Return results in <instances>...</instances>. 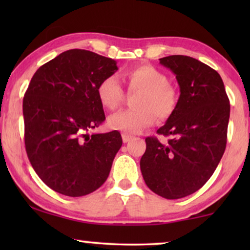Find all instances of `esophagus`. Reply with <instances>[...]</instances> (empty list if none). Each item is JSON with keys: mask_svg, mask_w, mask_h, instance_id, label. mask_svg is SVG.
I'll return each mask as SVG.
<instances>
[{"mask_svg": "<svg viewBox=\"0 0 250 250\" xmlns=\"http://www.w3.org/2000/svg\"><path fill=\"white\" fill-rule=\"evenodd\" d=\"M122 138H123V141H124V143H127L128 141H131L132 135L126 134V133H123V134H122Z\"/></svg>", "mask_w": 250, "mask_h": 250, "instance_id": "obj_1", "label": "esophagus"}]
</instances>
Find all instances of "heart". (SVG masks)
I'll list each match as a JSON object with an SVG mask.
<instances>
[{
	"label": "heart",
	"instance_id": "b5f03b06",
	"mask_svg": "<svg viewBox=\"0 0 250 250\" xmlns=\"http://www.w3.org/2000/svg\"><path fill=\"white\" fill-rule=\"evenodd\" d=\"M128 92H139L134 98L136 108L116 112L108 119L109 127L125 133H139L160 121L169 118L177 105V92L168 77L151 64H140L123 74ZM100 104L116 110L125 99V92L115 76H107L97 86Z\"/></svg>",
	"mask_w": 250,
	"mask_h": 250
}]
</instances>
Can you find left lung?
Segmentation results:
<instances>
[{
    "instance_id": "8db88e82",
    "label": "left lung",
    "mask_w": 250,
    "mask_h": 250,
    "mask_svg": "<svg viewBox=\"0 0 250 250\" xmlns=\"http://www.w3.org/2000/svg\"><path fill=\"white\" fill-rule=\"evenodd\" d=\"M159 60L175 74L181 94L157 131L168 141L148 136L140 168L150 190L180 199L199 190L216 169L227 146L230 101L220 74L201 61L187 56Z\"/></svg>"
}]
</instances>
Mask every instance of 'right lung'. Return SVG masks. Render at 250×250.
<instances>
[{
	"instance_id": "add662e5",
	"label": "right lung",
	"mask_w": 250,
	"mask_h": 250,
	"mask_svg": "<svg viewBox=\"0 0 250 250\" xmlns=\"http://www.w3.org/2000/svg\"><path fill=\"white\" fill-rule=\"evenodd\" d=\"M116 61L73 49L41 66L22 101L25 146L40 179L64 196L82 197L105 182L121 133L88 134L104 122L97 86L117 70Z\"/></svg>"
}]
</instances>
